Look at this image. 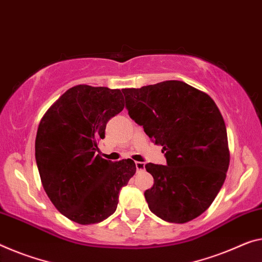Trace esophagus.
I'll return each instance as SVG.
<instances>
[{"instance_id": "obj_1", "label": "esophagus", "mask_w": 262, "mask_h": 262, "mask_svg": "<svg viewBox=\"0 0 262 262\" xmlns=\"http://www.w3.org/2000/svg\"><path fill=\"white\" fill-rule=\"evenodd\" d=\"M136 168H137V171H138V172L144 171L145 164L142 163V162H136Z\"/></svg>"}]
</instances>
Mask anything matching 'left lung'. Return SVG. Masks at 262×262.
<instances>
[{
    "instance_id": "1",
    "label": "left lung",
    "mask_w": 262,
    "mask_h": 262,
    "mask_svg": "<svg viewBox=\"0 0 262 262\" xmlns=\"http://www.w3.org/2000/svg\"><path fill=\"white\" fill-rule=\"evenodd\" d=\"M130 117L162 145L167 165L148 163L154 186L144 195L152 213L184 224L207 210L226 179V125L206 92L180 80L123 89Z\"/></svg>"
}]
</instances>
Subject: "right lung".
Masks as SVG:
<instances>
[{
  "label": "right lung",
  "instance_id": "obj_1",
  "mask_svg": "<svg viewBox=\"0 0 262 262\" xmlns=\"http://www.w3.org/2000/svg\"><path fill=\"white\" fill-rule=\"evenodd\" d=\"M124 108L119 89L72 86L39 122L35 158L43 188L64 216L97 224L115 213L119 191L136 173L132 159L110 162L95 155L108 119Z\"/></svg>",
  "mask_w": 262,
  "mask_h": 262
}]
</instances>
